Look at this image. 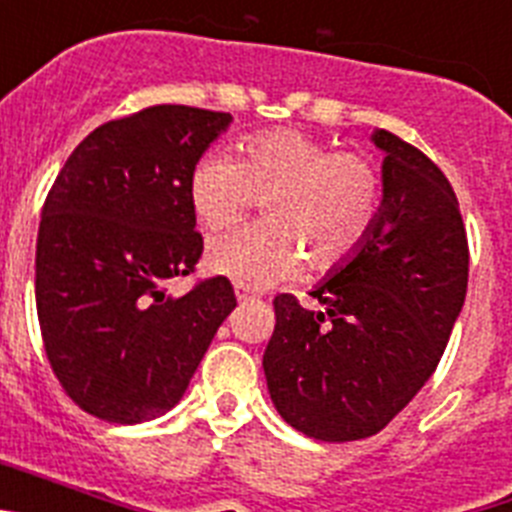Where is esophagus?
<instances>
[{"mask_svg":"<svg viewBox=\"0 0 512 512\" xmlns=\"http://www.w3.org/2000/svg\"><path fill=\"white\" fill-rule=\"evenodd\" d=\"M235 297H238V302H248L256 300V292H251V289L243 287V284H235Z\"/></svg>","mask_w":512,"mask_h":512,"instance_id":"obj_1","label":"esophagus"}]
</instances>
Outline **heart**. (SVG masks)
Listing matches in <instances>:
<instances>
[{"instance_id": "heart-1", "label": "heart", "mask_w": 512, "mask_h": 512, "mask_svg": "<svg viewBox=\"0 0 512 512\" xmlns=\"http://www.w3.org/2000/svg\"><path fill=\"white\" fill-rule=\"evenodd\" d=\"M189 200L207 228L241 220L264 200L266 223L212 238L207 266L243 287H274L310 261L325 271L351 259L382 207V174L372 158L330 151L300 130L248 138L241 161L207 153L189 176Z\"/></svg>"}]
</instances>
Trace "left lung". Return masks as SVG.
Segmentation results:
<instances>
[{
    "label": "left lung",
    "instance_id": "8db88e82",
    "mask_svg": "<svg viewBox=\"0 0 512 512\" xmlns=\"http://www.w3.org/2000/svg\"><path fill=\"white\" fill-rule=\"evenodd\" d=\"M372 143L384 153L372 233L310 289L323 310L274 300L264 351L279 415L330 443L374 436L418 395L467 297V230L449 179L387 130Z\"/></svg>",
    "mask_w": 512,
    "mask_h": 512
}]
</instances>
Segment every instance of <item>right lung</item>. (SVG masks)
Instances as JSON below:
<instances>
[{
  "label": "right lung",
  "mask_w": 512,
  "mask_h": 512,
  "mask_svg": "<svg viewBox=\"0 0 512 512\" xmlns=\"http://www.w3.org/2000/svg\"><path fill=\"white\" fill-rule=\"evenodd\" d=\"M233 115L158 104L81 140L43 205L35 302L63 390L107 423L169 413L235 307L225 277L174 297L202 256L189 176Z\"/></svg>",
  "instance_id": "right-lung-1"
}]
</instances>
